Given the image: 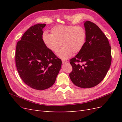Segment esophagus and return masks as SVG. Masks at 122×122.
I'll return each mask as SVG.
<instances>
[{"instance_id": "1", "label": "esophagus", "mask_w": 122, "mask_h": 122, "mask_svg": "<svg viewBox=\"0 0 122 122\" xmlns=\"http://www.w3.org/2000/svg\"><path fill=\"white\" fill-rule=\"evenodd\" d=\"M67 62H68V61H66V60H62V63L63 64H65L67 63Z\"/></svg>"}]
</instances>
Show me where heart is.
Listing matches in <instances>:
<instances>
[{"label": "heart", "mask_w": 122, "mask_h": 122, "mask_svg": "<svg viewBox=\"0 0 122 122\" xmlns=\"http://www.w3.org/2000/svg\"><path fill=\"white\" fill-rule=\"evenodd\" d=\"M51 34L44 32L42 36L43 44L48 49L56 53L61 46L62 48L57 54L62 59H67L72 53H77L86 43V33L81 26L58 25L50 30Z\"/></svg>", "instance_id": "heart-1"}]
</instances>
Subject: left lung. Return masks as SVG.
I'll list each match as a JSON object with an SVG mask.
<instances>
[{"instance_id": "1", "label": "left lung", "mask_w": 122, "mask_h": 122, "mask_svg": "<svg viewBox=\"0 0 122 122\" xmlns=\"http://www.w3.org/2000/svg\"><path fill=\"white\" fill-rule=\"evenodd\" d=\"M84 25L86 43L81 50L70 60L72 71L69 76L75 86L90 88L100 83L107 73L112 62L111 47L96 24L86 21Z\"/></svg>"}]
</instances>
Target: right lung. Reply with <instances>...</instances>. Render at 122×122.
<instances>
[{"label":"right lung","instance_id":"add662e5","mask_svg":"<svg viewBox=\"0 0 122 122\" xmlns=\"http://www.w3.org/2000/svg\"><path fill=\"white\" fill-rule=\"evenodd\" d=\"M46 24L32 26L17 42L16 65L24 82L37 90L52 86L61 68V61L42 42Z\"/></svg>","mask_w":122,"mask_h":122}]
</instances>
